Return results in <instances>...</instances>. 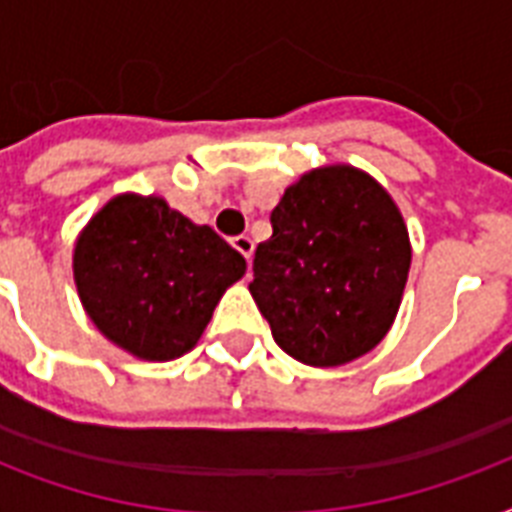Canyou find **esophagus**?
Instances as JSON below:
<instances>
[{"label": "esophagus", "mask_w": 512, "mask_h": 512, "mask_svg": "<svg viewBox=\"0 0 512 512\" xmlns=\"http://www.w3.org/2000/svg\"><path fill=\"white\" fill-rule=\"evenodd\" d=\"M231 244L236 252H241V255L247 257V263H249V257H252V252H255V241L249 239L247 233H241V236H233Z\"/></svg>", "instance_id": "1"}]
</instances>
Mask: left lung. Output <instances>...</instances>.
<instances>
[{"label":"left lung","mask_w":512,"mask_h":512,"mask_svg":"<svg viewBox=\"0 0 512 512\" xmlns=\"http://www.w3.org/2000/svg\"><path fill=\"white\" fill-rule=\"evenodd\" d=\"M249 292L284 353L342 366L388 335L401 308L412 241L401 209L369 172L327 164L305 172L271 212Z\"/></svg>","instance_id":"obj_1"}]
</instances>
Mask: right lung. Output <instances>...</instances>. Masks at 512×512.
I'll list each match as a JSON object with an SVG mask.
<instances>
[{"mask_svg":"<svg viewBox=\"0 0 512 512\" xmlns=\"http://www.w3.org/2000/svg\"><path fill=\"white\" fill-rule=\"evenodd\" d=\"M247 260L209 225L162 196L119 193L90 217L74 244V284L106 340L143 361L196 348L225 289Z\"/></svg>","mask_w":512,"mask_h":512,"instance_id":"obj_1","label":"right lung"}]
</instances>
